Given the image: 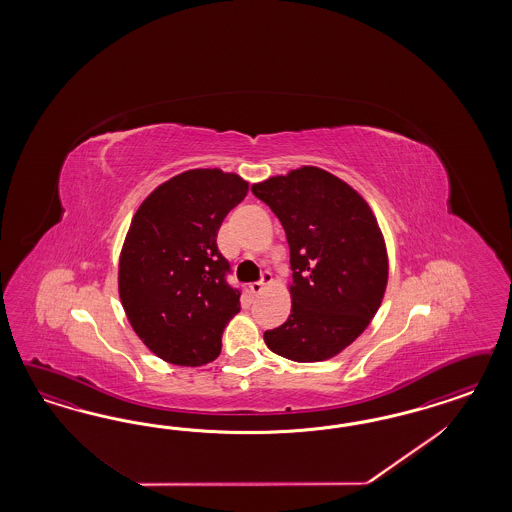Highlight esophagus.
Wrapping results in <instances>:
<instances>
[{
    "mask_svg": "<svg viewBox=\"0 0 512 512\" xmlns=\"http://www.w3.org/2000/svg\"><path fill=\"white\" fill-rule=\"evenodd\" d=\"M270 283H272V274H270V272H263V279H261V281L249 283V291H251L253 295H259V293H263L264 287L270 285Z\"/></svg>",
    "mask_w": 512,
    "mask_h": 512,
    "instance_id": "1",
    "label": "esophagus"
}]
</instances>
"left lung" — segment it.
Listing matches in <instances>:
<instances>
[{"label":"left lung","instance_id":"1","mask_svg":"<svg viewBox=\"0 0 512 512\" xmlns=\"http://www.w3.org/2000/svg\"><path fill=\"white\" fill-rule=\"evenodd\" d=\"M291 249V315L264 343L295 362L336 357L372 323L388 281L387 244L357 189L319 167L253 184Z\"/></svg>","mask_w":512,"mask_h":512}]
</instances>
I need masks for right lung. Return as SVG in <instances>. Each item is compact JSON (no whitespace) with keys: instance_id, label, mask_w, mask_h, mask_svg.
Instances as JSON below:
<instances>
[{"instance_id":"add662e5","label":"right lung","mask_w":512,"mask_h":512,"mask_svg":"<svg viewBox=\"0 0 512 512\" xmlns=\"http://www.w3.org/2000/svg\"><path fill=\"white\" fill-rule=\"evenodd\" d=\"M234 172L191 169L155 187L125 234L118 293L155 357L176 366L216 360L221 334L240 311V291L217 249L225 216L248 195Z\"/></svg>"}]
</instances>
